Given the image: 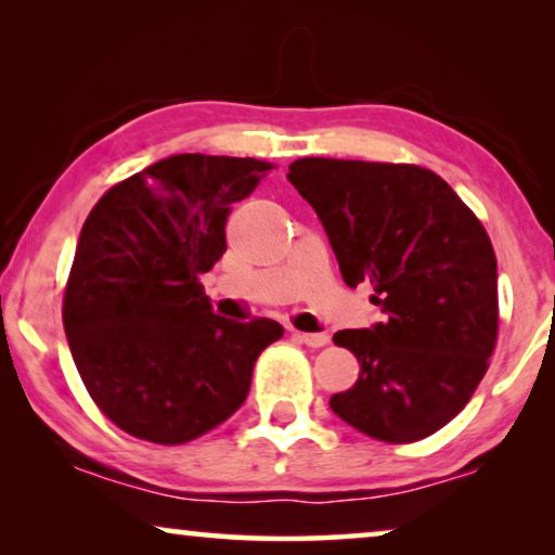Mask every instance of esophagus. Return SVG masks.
<instances>
[{
	"instance_id": "obj_1",
	"label": "esophagus",
	"mask_w": 555,
	"mask_h": 555,
	"mask_svg": "<svg viewBox=\"0 0 555 555\" xmlns=\"http://www.w3.org/2000/svg\"><path fill=\"white\" fill-rule=\"evenodd\" d=\"M300 344H306L310 348H321L328 344V333H295Z\"/></svg>"
}]
</instances>
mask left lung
Here are the masks:
<instances>
[{"instance_id": "left-lung-1", "label": "left lung", "mask_w": 555, "mask_h": 555, "mask_svg": "<svg viewBox=\"0 0 555 555\" xmlns=\"http://www.w3.org/2000/svg\"><path fill=\"white\" fill-rule=\"evenodd\" d=\"M291 184L315 209L346 285L369 283L384 321L333 340L361 363L331 409L382 442L442 429L473 397L498 338V260L465 202L412 164L300 158Z\"/></svg>"}]
</instances>
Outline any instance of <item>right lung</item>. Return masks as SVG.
Returning a JSON list of instances; mask_svg holds the SVG:
<instances>
[{"label":"right lung","mask_w":555,"mask_h":555,"mask_svg":"<svg viewBox=\"0 0 555 555\" xmlns=\"http://www.w3.org/2000/svg\"><path fill=\"white\" fill-rule=\"evenodd\" d=\"M270 164L177 154L101 196L80 230L63 323L90 397L156 444L202 437L245 404L278 321L217 315L199 285L224 255L230 207Z\"/></svg>","instance_id":"right-lung-1"}]
</instances>
